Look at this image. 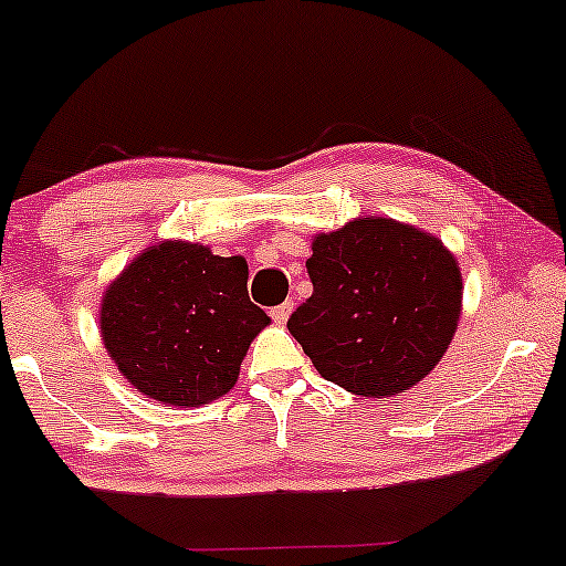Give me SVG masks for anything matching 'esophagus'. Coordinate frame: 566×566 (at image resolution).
Returning <instances> with one entry per match:
<instances>
[{
  "mask_svg": "<svg viewBox=\"0 0 566 566\" xmlns=\"http://www.w3.org/2000/svg\"><path fill=\"white\" fill-rule=\"evenodd\" d=\"M290 313H292V303H282L276 305V308H271V318H274L276 324H287Z\"/></svg>",
  "mask_w": 566,
  "mask_h": 566,
  "instance_id": "1",
  "label": "esophagus"
}]
</instances>
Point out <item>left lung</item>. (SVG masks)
<instances>
[{
    "label": "left lung",
    "mask_w": 566,
    "mask_h": 566,
    "mask_svg": "<svg viewBox=\"0 0 566 566\" xmlns=\"http://www.w3.org/2000/svg\"><path fill=\"white\" fill-rule=\"evenodd\" d=\"M305 261L313 295L290 335L326 382L390 398L430 374L461 316L459 261L442 240L385 216L322 231Z\"/></svg>",
    "instance_id": "obj_1"
}]
</instances>
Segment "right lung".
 <instances>
[{
	"label": "right lung",
	"instance_id": "right-lung-1",
	"mask_svg": "<svg viewBox=\"0 0 566 566\" xmlns=\"http://www.w3.org/2000/svg\"><path fill=\"white\" fill-rule=\"evenodd\" d=\"M271 318L250 303L248 261L208 244L163 240L102 292L107 356L147 398L197 408L227 395Z\"/></svg>",
	"mask_w": 566,
	"mask_h": 566
}]
</instances>
